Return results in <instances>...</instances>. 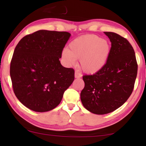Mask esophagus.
Instances as JSON below:
<instances>
[{"instance_id": "34e87169", "label": "esophagus", "mask_w": 146, "mask_h": 146, "mask_svg": "<svg viewBox=\"0 0 146 146\" xmlns=\"http://www.w3.org/2000/svg\"><path fill=\"white\" fill-rule=\"evenodd\" d=\"M75 78H80L82 77V74L80 73L78 71H75Z\"/></svg>"}]
</instances>
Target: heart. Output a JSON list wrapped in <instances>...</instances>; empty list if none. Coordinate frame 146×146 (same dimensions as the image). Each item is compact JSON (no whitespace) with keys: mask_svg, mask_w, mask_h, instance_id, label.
Here are the masks:
<instances>
[{"mask_svg":"<svg viewBox=\"0 0 146 146\" xmlns=\"http://www.w3.org/2000/svg\"><path fill=\"white\" fill-rule=\"evenodd\" d=\"M111 53L108 41L95 35H85L74 39L69 48L62 51V58L72 65L80 59L82 70L86 73L95 74L105 67Z\"/></svg>","mask_w":146,"mask_h":146,"instance_id":"obj_1","label":"heart"}]
</instances>
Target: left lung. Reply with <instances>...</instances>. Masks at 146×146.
Returning a JSON list of instances; mask_svg holds the SVG:
<instances>
[{"instance_id": "left-lung-1", "label": "left lung", "mask_w": 146, "mask_h": 146, "mask_svg": "<svg viewBox=\"0 0 146 146\" xmlns=\"http://www.w3.org/2000/svg\"><path fill=\"white\" fill-rule=\"evenodd\" d=\"M111 42L105 67L99 72L84 75L85 86L80 99L86 110L97 115L114 111L126 102L133 92L138 65L135 51L126 38L113 32H104Z\"/></svg>"}]
</instances>
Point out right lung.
<instances>
[{
    "mask_svg": "<svg viewBox=\"0 0 146 146\" xmlns=\"http://www.w3.org/2000/svg\"><path fill=\"white\" fill-rule=\"evenodd\" d=\"M70 36L66 31L39 30L24 36L15 47L10 64L12 86L17 98L29 110H52L73 83L75 71L59 60Z\"/></svg>",
    "mask_w": 146,
    "mask_h": 146,
    "instance_id": "obj_1",
    "label": "right lung"
}]
</instances>
